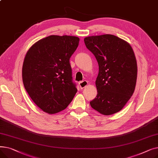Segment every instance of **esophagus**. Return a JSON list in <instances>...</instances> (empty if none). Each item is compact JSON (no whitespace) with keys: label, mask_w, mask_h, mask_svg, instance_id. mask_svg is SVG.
Instances as JSON below:
<instances>
[{"label":"esophagus","mask_w":158,"mask_h":158,"mask_svg":"<svg viewBox=\"0 0 158 158\" xmlns=\"http://www.w3.org/2000/svg\"><path fill=\"white\" fill-rule=\"evenodd\" d=\"M88 82L86 81H81L79 82V85L80 86L81 89H83L88 85Z\"/></svg>","instance_id":"1"}]
</instances>
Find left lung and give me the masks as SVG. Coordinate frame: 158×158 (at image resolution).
<instances>
[{
    "label": "left lung",
    "mask_w": 158,
    "mask_h": 158,
    "mask_svg": "<svg viewBox=\"0 0 158 158\" xmlns=\"http://www.w3.org/2000/svg\"><path fill=\"white\" fill-rule=\"evenodd\" d=\"M84 41L99 69L97 95L89 104L104 115L118 113L135 92L138 67L133 50L126 41L112 35L88 36Z\"/></svg>",
    "instance_id": "8db88e82"
}]
</instances>
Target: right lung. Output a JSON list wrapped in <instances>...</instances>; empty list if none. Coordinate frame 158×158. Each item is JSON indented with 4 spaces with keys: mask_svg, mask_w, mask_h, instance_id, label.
<instances>
[{
    "mask_svg": "<svg viewBox=\"0 0 158 158\" xmlns=\"http://www.w3.org/2000/svg\"><path fill=\"white\" fill-rule=\"evenodd\" d=\"M79 42L77 36L51 35L36 41L25 56L24 88L32 101L48 114L66 109L77 92L69 60Z\"/></svg>",
    "mask_w": 158,
    "mask_h": 158,
    "instance_id": "obj_1",
    "label": "right lung"
}]
</instances>
